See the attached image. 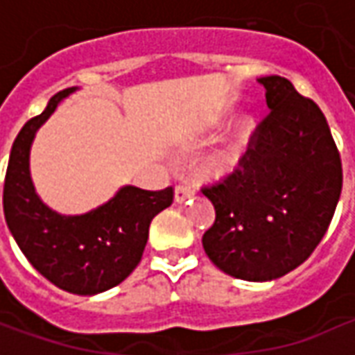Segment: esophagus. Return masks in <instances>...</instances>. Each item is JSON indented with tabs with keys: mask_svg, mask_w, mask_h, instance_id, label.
<instances>
[{
	"mask_svg": "<svg viewBox=\"0 0 355 355\" xmlns=\"http://www.w3.org/2000/svg\"><path fill=\"white\" fill-rule=\"evenodd\" d=\"M193 193H196V190H193L190 184H178L177 188H175V201H177V203H184L186 200L192 198Z\"/></svg>",
	"mask_w": 355,
	"mask_h": 355,
	"instance_id": "1",
	"label": "esophagus"
}]
</instances>
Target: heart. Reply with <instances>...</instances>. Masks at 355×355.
<instances>
[{
  "label": "heart",
  "mask_w": 355,
  "mask_h": 355,
  "mask_svg": "<svg viewBox=\"0 0 355 355\" xmlns=\"http://www.w3.org/2000/svg\"><path fill=\"white\" fill-rule=\"evenodd\" d=\"M251 132H253V121L249 117L241 119L236 127V131L232 132L230 139L216 150H213L211 154L201 157V162L198 163V169H196L198 175L201 178H223L230 175L232 171L238 167Z\"/></svg>",
  "instance_id": "1"
}]
</instances>
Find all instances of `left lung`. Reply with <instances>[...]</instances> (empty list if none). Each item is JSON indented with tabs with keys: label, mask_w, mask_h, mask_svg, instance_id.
Returning a JSON list of instances; mask_svg holds the SVG:
<instances>
[{
	"label": "left lung",
	"mask_w": 355,
	"mask_h": 355,
	"mask_svg": "<svg viewBox=\"0 0 355 355\" xmlns=\"http://www.w3.org/2000/svg\"><path fill=\"white\" fill-rule=\"evenodd\" d=\"M268 116L238 169L201 188L215 205L203 249L224 274L270 282L289 274L325 236L343 190V163L320 106L289 80L266 76Z\"/></svg>",
	"instance_id": "1"
}]
</instances>
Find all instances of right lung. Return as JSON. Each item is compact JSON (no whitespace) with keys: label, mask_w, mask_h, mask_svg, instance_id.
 <instances>
[{"label":"right lung","mask_w":355,"mask_h":355,"mask_svg":"<svg viewBox=\"0 0 355 355\" xmlns=\"http://www.w3.org/2000/svg\"><path fill=\"white\" fill-rule=\"evenodd\" d=\"M73 91L55 94L17 135L5 175L3 213L20 251L43 277L73 295H96L119 285L139 266L150 223L173 203V188L150 192L123 186L85 215H58L47 207L30 177V146L35 131Z\"/></svg>","instance_id":"obj_1"}]
</instances>
